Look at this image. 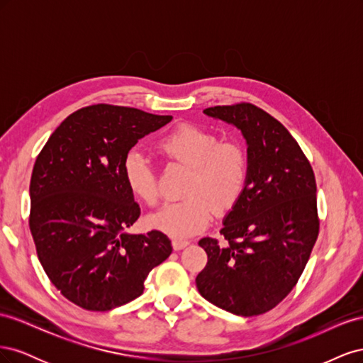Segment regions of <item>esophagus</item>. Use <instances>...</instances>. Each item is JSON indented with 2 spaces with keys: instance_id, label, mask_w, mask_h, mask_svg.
Segmentation results:
<instances>
[{
  "instance_id": "esophagus-1",
  "label": "esophagus",
  "mask_w": 363,
  "mask_h": 363,
  "mask_svg": "<svg viewBox=\"0 0 363 363\" xmlns=\"http://www.w3.org/2000/svg\"><path fill=\"white\" fill-rule=\"evenodd\" d=\"M191 242L188 239H174L172 240V247H174V250H183V248H186L188 247Z\"/></svg>"
}]
</instances>
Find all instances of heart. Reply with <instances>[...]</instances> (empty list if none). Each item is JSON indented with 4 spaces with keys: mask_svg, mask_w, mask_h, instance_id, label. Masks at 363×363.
I'll return each mask as SVG.
<instances>
[{
    "mask_svg": "<svg viewBox=\"0 0 363 363\" xmlns=\"http://www.w3.org/2000/svg\"><path fill=\"white\" fill-rule=\"evenodd\" d=\"M162 156L188 167L184 200L171 201L150 215V224L174 238H186L204 230L213 208L224 213L242 195L248 177V160L236 142H219L206 128L184 124L162 136L157 142ZM124 180L130 194L148 206L159 200V188L150 159L140 151H130L123 163Z\"/></svg>",
    "mask_w": 363,
    "mask_h": 363,
    "instance_id": "heart-1",
    "label": "heart"
}]
</instances>
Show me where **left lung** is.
<instances>
[{
    "label": "left lung",
    "mask_w": 363,
    "mask_h": 363,
    "mask_svg": "<svg viewBox=\"0 0 363 363\" xmlns=\"http://www.w3.org/2000/svg\"><path fill=\"white\" fill-rule=\"evenodd\" d=\"M203 113L240 130L248 177L223 219L227 244L213 238L199 242L207 265L195 279L196 288L230 313H265L292 291L316 242L315 175L289 131L262 108L242 103Z\"/></svg>",
    "instance_id": "obj_1"
}]
</instances>
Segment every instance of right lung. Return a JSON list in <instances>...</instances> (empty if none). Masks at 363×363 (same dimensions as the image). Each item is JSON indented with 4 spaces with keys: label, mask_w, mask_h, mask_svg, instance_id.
<instances>
[{
    "label": "right lung",
    "mask_w": 363,
    "mask_h": 363,
    "mask_svg": "<svg viewBox=\"0 0 363 363\" xmlns=\"http://www.w3.org/2000/svg\"><path fill=\"white\" fill-rule=\"evenodd\" d=\"M171 119L130 107H84L54 130L36 159L30 230L38 257L54 286L86 311L138 298L148 272L172 252L157 230L127 232L140 208L123 174L138 140Z\"/></svg>",
    "instance_id": "obj_1"
}]
</instances>
